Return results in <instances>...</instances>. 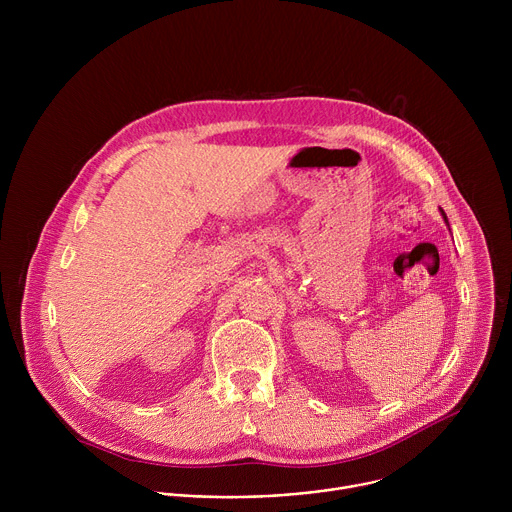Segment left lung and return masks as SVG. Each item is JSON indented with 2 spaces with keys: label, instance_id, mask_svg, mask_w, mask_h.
I'll list each match as a JSON object with an SVG mask.
<instances>
[{
  "label": "left lung",
  "instance_id": "obj_1",
  "mask_svg": "<svg viewBox=\"0 0 512 512\" xmlns=\"http://www.w3.org/2000/svg\"><path fill=\"white\" fill-rule=\"evenodd\" d=\"M440 212H442V216H444V221H446V223H448V216H446V212H444V210H442V208H440ZM448 227H450V225H448Z\"/></svg>",
  "mask_w": 512,
  "mask_h": 512
}]
</instances>
